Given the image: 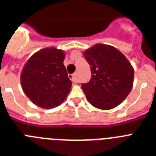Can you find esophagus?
<instances>
[{
    "label": "esophagus",
    "mask_w": 156,
    "mask_h": 156,
    "mask_svg": "<svg viewBox=\"0 0 156 156\" xmlns=\"http://www.w3.org/2000/svg\"><path fill=\"white\" fill-rule=\"evenodd\" d=\"M70 79L73 81V83H78V73H73L70 76Z\"/></svg>",
    "instance_id": "esophagus-1"
}]
</instances>
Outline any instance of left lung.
<instances>
[{"instance_id": "left-lung-1", "label": "left lung", "mask_w": 156, "mask_h": 156, "mask_svg": "<svg viewBox=\"0 0 156 156\" xmlns=\"http://www.w3.org/2000/svg\"><path fill=\"white\" fill-rule=\"evenodd\" d=\"M90 66L91 78L82 89L91 105L103 110L116 107L133 87L134 71L131 64L112 46L96 44L83 52Z\"/></svg>"}]
</instances>
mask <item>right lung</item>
Returning <instances> with one entry per match:
<instances>
[{
  "mask_svg": "<svg viewBox=\"0 0 156 156\" xmlns=\"http://www.w3.org/2000/svg\"><path fill=\"white\" fill-rule=\"evenodd\" d=\"M65 52L55 48L31 56L23 69L21 84L27 96L38 106L52 108L66 100L72 82L63 64Z\"/></svg>",
  "mask_w": 156,
  "mask_h": 156,
  "instance_id": "obj_1",
  "label": "right lung"
}]
</instances>
